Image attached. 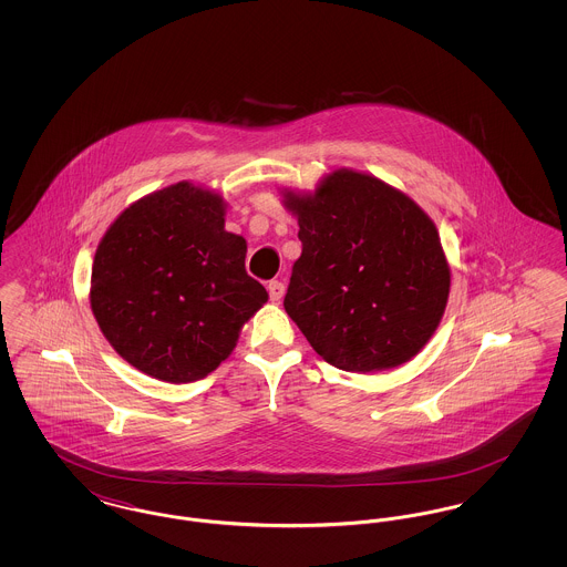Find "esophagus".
<instances>
[{"mask_svg":"<svg viewBox=\"0 0 567 567\" xmlns=\"http://www.w3.org/2000/svg\"><path fill=\"white\" fill-rule=\"evenodd\" d=\"M268 291H270L271 301H280L282 296H285V285L280 280H271L270 285H268Z\"/></svg>","mask_w":567,"mask_h":567,"instance_id":"34e87169","label":"esophagus"}]
</instances>
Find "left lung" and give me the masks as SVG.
I'll use <instances>...</instances> for the list:
<instances>
[{
    "mask_svg": "<svg viewBox=\"0 0 567 567\" xmlns=\"http://www.w3.org/2000/svg\"><path fill=\"white\" fill-rule=\"evenodd\" d=\"M282 197L301 240L285 310L310 347L359 374L410 361L451 293L432 218L402 190L347 167L312 193L285 189Z\"/></svg>",
    "mask_w": 567,
    "mask_h": 567,
    "instance_id": "left-lung-1",
    "label": "left lung"
}]
</instances>
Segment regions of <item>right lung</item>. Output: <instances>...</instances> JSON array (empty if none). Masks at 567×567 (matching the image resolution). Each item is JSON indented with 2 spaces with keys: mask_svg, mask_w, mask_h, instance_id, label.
<instances>
[{
  "mask_svg": "<svg viewBox=\"0 0 567 567\" xmlns=\"http://www.w3.org/2000/svg\"><path fill=\"white\" fill-rule=\"evenodd\" d=\"M215 190L176 183L125 208L91 271V310L110 347L163 382L215 372L268 301L244 268L246 240L225 231Z\"/></svg>",
  "mask_w": 567,
  "mask_h": 567,
  "instance_id": "obj_1",
  "label": "right lung"
}]
</instances>
